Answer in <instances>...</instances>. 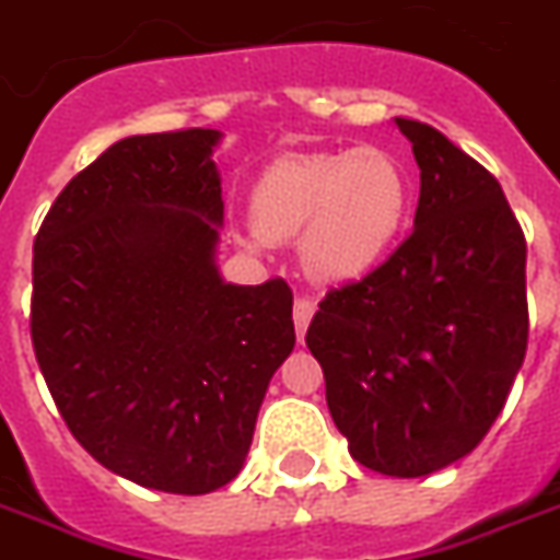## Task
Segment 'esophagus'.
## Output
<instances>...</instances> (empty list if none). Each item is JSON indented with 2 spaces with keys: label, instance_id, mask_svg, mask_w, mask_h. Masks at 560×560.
<instances>
[{
  "label": "esophagus",
  "instance_id": "esophagus-1",
  "mask_svg": "<svg viewBox=\"0 0 560 560\" xmlns=\"http://www.w3.org/2000/svg\"><path fill=\"white\" fill-rule=\"evenodd\" d=\"M312 315H315V303L310 298H298L294 301V329H298V339H303V332L310 327Z\"/></svg>",
  "mask_w": 560,
  "mask_h": 560
}]
</instances>
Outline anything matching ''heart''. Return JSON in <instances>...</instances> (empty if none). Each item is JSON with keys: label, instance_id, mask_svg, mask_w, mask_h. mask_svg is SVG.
Returning <instances> with one entry per match:
<instances>
[{"label": "heart", "instance_id": "heart-1", "mask_svg": "<svg viewBox=\"0 0 560 560\" xmlns=\"http://www.w3.org/2000/svg\"><path fill=\"white\" fill-rule=\"evenodd\" d=\"M409 168L383 145L271 160L250 186L245 250L301 236L303 271L324 285L357 283L383 266L409 228Z\"/></svg>", "mask_w": 560, "mask_h": 560}]
</instances>
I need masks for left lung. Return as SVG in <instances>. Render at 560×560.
I'll use <instances>...</instances> for the list:
<instances>
[{"instance_id":"8db88e82","label":"left lung","mask_w":560,"mask_h":560,"mask_svg":"<svg viewBox=\"0 0 560 560\" xmlns=\"http://www.w3.org/2000/svg\"><path fill=\"white\" fill-rule=\"evenodd\" d=\"M394 122L420 168L415 231L327 292L306 348L350 456L415 479L476 450L505 406L528 341L526 240L488 168L432 125Z\"/></svg>"}]
</instances>
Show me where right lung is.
<instances>
[{
  "mask_svg": "<svg viewBox=\"0 0 560 560\" xmlns=\"http://www.w3.org/2000/svg\"><path fill=\"white\" fill-rule=\"evenodd\" d=\"M212 128L128 137L78 172L34 240L32 345L86 453L163 493L245 465L294 348L292 289L224 283Z\"/></svg>",
  "mask_w": 560,
  "mask_h": 560,
  "instance_id": "obj_1",
  "label": "right lung"
}]
</instances>
